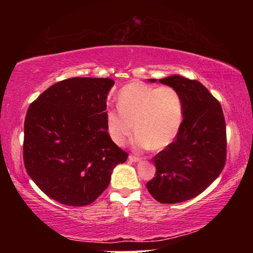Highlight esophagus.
<instances>
[{
  "instance_id": "34e87169",
  "label": "esophagus",
  "mask_w": 253,
  "mask_h": 253,
  "mask_svg": "<svg viewBox=\"0 0 253 253\" xmlns=\"http://www.w3.org/2000/svg\"><path fill=\"white\" fill-rule=\"evenodd\" d=\"M128 160H129L130 162L137 163V162H139V161H140V158H139V157H137V156H132V155H129V156H128Z\"/></svg>"
}]
</instances>
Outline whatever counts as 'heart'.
I'll return each instance as SVG.
<instances>
[{
    "instance_id": "1",
    "label": "heart",
    "mask_w": 253,
    "mask_h": 253,
    "mask_svg": "<svg viewBox=\"0 0 253 253\" xmlns=\"http://www.w3.org/2000/svg\"><path fill=\"white\" fill-rule=\"evenodd\" d=\"M117 108L106 111V128L118 146L125 145L136 130L135 148L163 151L174 143L181 130L183 98L170 85L128 84L118 92Z\"/></svg>"
}]
</instances>
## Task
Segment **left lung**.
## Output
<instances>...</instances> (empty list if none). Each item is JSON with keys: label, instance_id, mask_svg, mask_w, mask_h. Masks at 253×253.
Listing matches in <instances>:
<instances>
[{"label": "left lung", "instance_id": "obj_1", "mask_svg": "<svg viewBox=\"0 0 253 253\" xmlns=\"http://www.w3.org/2000/svg\"><path fill=\"white\" fill-rule=\"evenodd\" d=\"M160 83L181 93L184 118L174 143L153 157L156 175L146 186L160 203L174 204L198 196L221 174L226 128L220 102L198 80L170 76Z\"/></svg>", "mask_w": 253, "mask_h": 253}]
</instances>
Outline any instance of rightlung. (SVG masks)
Wrapping results in <instances>:
<instances>
[{
  "label": "right lung",
  "mask_w": 253,
  "mask_h": 253,
  "mask_svg": "<svg viewBox=\"0 0 253 253\" xmlns=\"http://www.w3.org/2000/svg\"><path fill=\"white\" fill-rule=\"evenodd\" d=\"M109 78H69L30 105L24 121L23 162L49 198L70 207L91 204L128 154L107 131Z\"/></svg>",
  "instance_id": "obj_1"
}]
</instances>
